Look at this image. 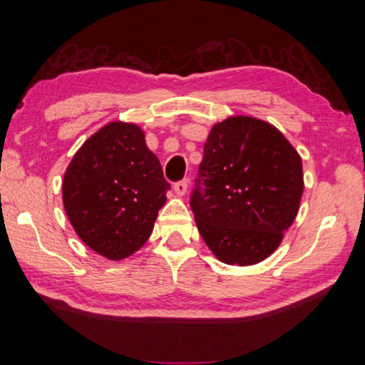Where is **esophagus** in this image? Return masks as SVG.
<instances>
[{"label":"esophagus","mask_w":365,"mask_h":365,"mask_svg":"<svg viewBox=\"0 0 365 365\" xmlns=\"http://www.w3.org/2000/svg\"><path fill=\"white\" fill-rule=\"evenodd\" d=\"M188 190V180L187 178H183V180H178L174 183V191L177 192L178 196H183L185 192Z\"/></svg>","instance_id":"34e87169"}]
</instances>
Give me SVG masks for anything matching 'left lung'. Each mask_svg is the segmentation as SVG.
Instances as JSON below:
<instances>
[{
  "label": "left lung",
  "mask_w": 365,
  "mask_h": 365,
  "mask_svg": "<svg viewBox=\"0 0 365 365\" xmlns=\"http://www.w3.org/2000/svg\"><path fill=\"white\" fill-rule=\"evenodd\" d=\"M190 207L220 261L250 266L280 245L304 191L301 156L266 121L232 117L212 128Z\"/></svg>",
  "instance_id": "left-lung-1"
}]
</instances>
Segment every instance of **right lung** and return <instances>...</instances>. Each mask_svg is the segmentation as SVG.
<instances>
[{"mask_svg":"<svg viewBox=\"0 0 365 365\" xmlns=\"http://www.w3.org/2000/svg\"><path fill=\"white\" fill-rule=\"evenodd\" d=\"M169 188L140 128L113 121L69 163L63 202L85 244L106 258L123 259L150 237Z\"/></svg>","mask_w":365,"mask_h":365,"instance_id":"1","label":"right lung"}]
</instances>
